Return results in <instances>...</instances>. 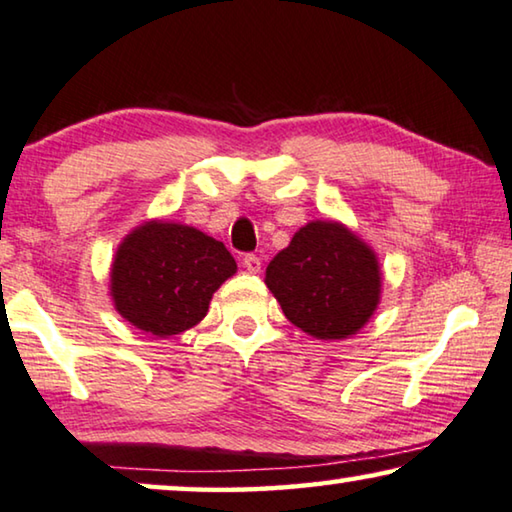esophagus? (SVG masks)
Returning a JSON list of instances; mask_svg holds the SVG:
<instances>
[{
  "label": "esophagus",
  "mask_w": 512,
  "mask_h": 512,
  "mask_svg": "<svg viewBox=\"0 0 512 512\" xmlns=\"http://www.w3.org/2000/svg\"><path fill=\"white\" fill-rule=\"evenodd\" d=\"M242 267H245V270L251 274L261 272V258H258L256 254H245V258H242Z\"/></svg>",
  "instance_id": "esophagus-1"
}]
</instances>
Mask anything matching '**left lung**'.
<instances>
[{
  "mask_svg": "<svg viewBox=\"0 0 512 512\" xmlns=\"http://www.w3.org/2000/svg\"><path fill=\"white\" fill-rule=\"evenodd\" d=\"M265 283L295 327L320 341H341L371 320L382 272L364 240L332 219H316L272 258Z\"/></svg>",
  "mask_w": 512,
  "mask_h": 512,
  "instance_id": "8db88e82",
  "label": "left lung"
}]
</instances>
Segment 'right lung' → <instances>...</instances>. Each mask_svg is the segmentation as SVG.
I'll return each mask as SVG.
<instances>
[{
    "label": "right lung",
    "instance_id": "add662e5",
    "mask_svg": "<svg viewBox=\"0 0 512 512\" xmlns=\"http://www.w3.org/2000/svg\"><path fill=\"white\" fill-rule=\"evenodd\" d=\"M235 270V258L219 240L194 226L153 219L116 249L109 290L130 325L167 338L206 318L212 293Z\"/></svg>",
    "mask_w": 512,
    "mask_h": 512
}]
</instances>
